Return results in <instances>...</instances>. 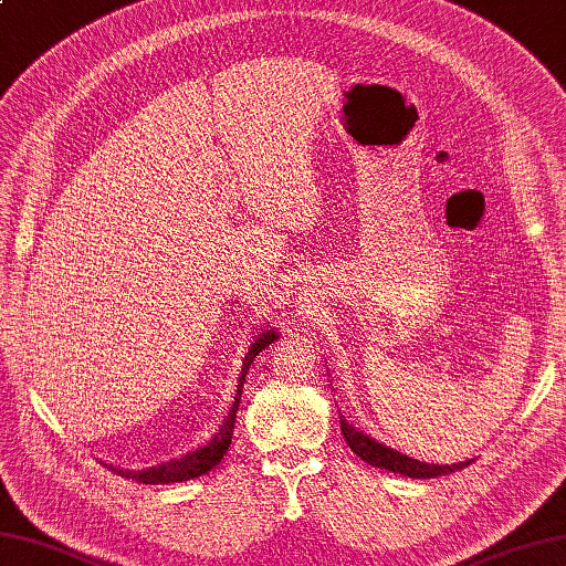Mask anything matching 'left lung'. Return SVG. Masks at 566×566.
<instances>
[{
    "instance_id": "left-lung-1",
    "label": "left lung",
    "mask_w": 566,
    "mask_h": 566,
    "mask_svg": "<svg viewBox=\"0 0 566 566\" xmlns=\"http://www.w3.org/2000/svg\"><path fill=\"white\" fill-rule=\"evenodd\" d=\"M340 431L343 437H346L350 451L358 453L365 463L385 471H392V473L409 475V479H437V475H449L453 471L467 469L471 463V461H459V463H444V467H439V463L417 461L412 457H405V453L380 444L378 439L363 434L360 429L348 424L343 417H340Z\"/></svg>"
}]
</instances>
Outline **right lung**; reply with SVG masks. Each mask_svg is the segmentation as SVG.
Returning <instances> with one entry per match:
<instances>
[{
    "mask_svg": "<svg viewBox=\"0 0 566 566\" xmlns=\"http://www.w3.org/2000/svg\"><path fill=\"white\" fill-rule=\"evenodd\" d=\"M280 338L274 328L264 331L258 338L250 343V350L245 356V363H242V373H240V385H238V395H235V402H232L230 412L226 417V422L218 427V431L206 447L201 449H193V451H186L181 459H171V461H164L157 463V467H149V469H122V467H109L122 479H132L137 483H151V485H159V483H181V481H191L198 479V475L208 473L210 469H216L220 459L226 457V451L232 441V429H235V417H238V407H240V397H242V385H245V375L250 370L252 360L260 356V353ZM107 467V463H105Z\"/></svg>",
    "mask_w": 566,
    "mask_h": 566,
    "instance_id": "right-lung-1",
    "label": "right lung"
}]
</instances>
